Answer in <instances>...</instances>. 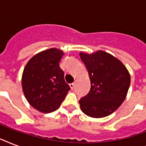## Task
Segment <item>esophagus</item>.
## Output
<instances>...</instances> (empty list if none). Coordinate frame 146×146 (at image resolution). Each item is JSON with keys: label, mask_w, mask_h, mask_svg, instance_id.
Here are the masks:
<instances>
[{"label": "esophagus", "mask_w": 146, "mask_h": 146, "mask_svg": "<svg viewBox=\"0 0 146 146\" xmlns=\"http://www.w3.org/2000/svg\"><path fill=\"white\" fill-rule=\"evenodd\" d=\"M70 86L71 87V89H73L74 87H75V83L73 82V83H71V84H70Z\"/></svg>", "instance_id": "1"}]
</instances>
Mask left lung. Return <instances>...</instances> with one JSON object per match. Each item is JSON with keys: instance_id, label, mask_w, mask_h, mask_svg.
I'll return each mask as SVG.
<instances>
[{"instance_id": "1", "label": "left lung", "mask_w": 146, "mask_h": 146, "mask_svg": "<svg viewBox=\"0 0 146 146\" xmlns=\"http://www.w3.org/2000/svg\"><path fill=\"white\" fill-rule=\"evenodd\" d=\"M80 55L91 82L89 93L79 101L81 110L91 117L110 115L126 98L130 85L129 72L119 60L102 50Z\"/></svg>"}]
</instances>
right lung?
Returning <instances> with one entry per match:
<instances>
[{
    "label": "right lung",
    "instance_id": "add662e5",
    "mask_svg": "<svg viewBox=\"0 0 146 146\" xmlns=\"http://www.w3.org/2000/svg\"><path fill=\"white\" fill-rule=\"evenodd\" d=\"M64 52L50 48L35 54L27 63L22 77L23 91L38 111L50 113L59 108L70 87L60 67Z\"/></svg>",
    "mask_w": 146,
    "mask_h": 146
}]
</instances>
